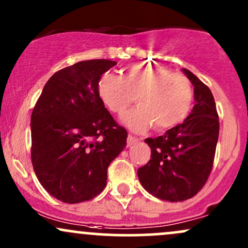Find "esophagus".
I'll list each match as a JSON object with an SVG mask.
<instances>
[{"instance_id": "esophagus-1", "label": "esophagus", "mask_w": 248, "mask_h": 248, "mask_svg": "<svg viewBox=\"0 0 248 248\" xmlns=\"http://www.w3.org/2000/svg\"><path fill=\"white\" fill-rule=\"evenodd\" d=\"M138 141H139L138 138H135V136H133V135H128V139H127L128 146H132V144L136 143Z\"/></svg>"}]
</instances>
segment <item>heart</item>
<instances>
[{"label":"heart","mask_w":248,"mask_h":248,"mask_svg":"<svg viewBox=\"0 0 248 248\" xmlns=\"http://www.w3.org/2000/svg\"><path fill=\"white\" fill-rule=\"evenodd\" d=\"M139 106L124 116L130 129L143 132L153 124L167 130L182 124L190 114L193 90L186 77L162 66L135 64L124 77L105 72L96 81V94L109 112L121 115L133 102Z\"/></svg>","instance_id":"b5f03b06"}]
</instances>
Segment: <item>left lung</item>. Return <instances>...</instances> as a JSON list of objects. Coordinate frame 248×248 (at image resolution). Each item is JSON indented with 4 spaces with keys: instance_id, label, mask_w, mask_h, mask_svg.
I'll return each instance as SVG.
<instances>
[{
    "instance_id": "8db88e82",
    "label": "left lung",
    "mask_w": 248,
    "mask_h": 248,
    "mask_svg": "<svg viewBox=\"0 0 248 248\" xmlns=\"http://www.w3.org/2000/svg\"><path fill=\"white\" fill-rule=\"evenodd\" d=\"M193 85L195 106L183 124L164 135L144 140L152 149L150 160L139 168L142 186L168 202L192 198L205 186L215 161L219 118L210 88L183 69Z\"/></svg>"
}]
</instances>
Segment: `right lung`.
<instances>
[{
	"label": "right lung",
	"mask_w": 248,
	"mask_h": 248,
	"mask_svg": "<svg viewBox=\"0 0 248 248\" xmlns=\"http://www.w3.org/2000/svg\"><path fill=\"white\" fill-rule=\"evenodd\" d=\"M116 64L109 59L76 62L45 84L31 114V162L51 196L76 204L98 196L107 169L127 144L96 94V81Z\"/></svg>",
	"instance_id": "1"
}]
</instances>
